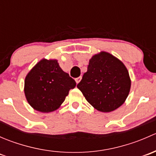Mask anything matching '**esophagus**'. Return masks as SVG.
Instances as JSON below:
<instances>
[{
	"label": "esophagus",
	"instance_id": "esophagus-1",
	"mask_svg": "<svg viewBox=\"0 0 156 156\" xmlns=\"http://www.w3.org/2000/svg\"><path fill=\"white\" fill-rule=\"evenodd\" d=\"M81 78H81V76H80V77H78V78H75V81H76V83H77V84H78V83H79L80 81H81Z\"/></svg>",
	"mask_w": 156,
	"mask_h": 156
}]
</instances>
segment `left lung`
Listing matches in <instances>:
<instances>
[{
    "mask_svg": "<svg viewBox=\"0 0 156 156\" xmlns=\"http://www.w3.org/2000/svg\"><path fill=\"white\" fill-rule=\"evenodd\" d=\"M130 85L125 64L111 53L101 51L90 59L87 71L77 87L94 108L109 112L125 103Z\"/></svg>",
    "mask_w": 156,
    "mask_h": 156,
    "instance_id": "left-lung-1",
    "label": "left lung"
}]
</instances>
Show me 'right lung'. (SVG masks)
<instances>
[{
  "mask_svg": "<svg viewBox=\"0 0 156 156\" xmlns=\"http://www.w3.org/2000/svg\"><path fill=\"white\" fill-rule=\"evenodd\" d=\"M75 86V80L60 68L57 59L44 58L26 75L24 93L34 110L48 113L60 107L69 90Z\"/></svg>",
  "mask_w": 156,
  "mask_h": 156,
  "instance_id": "1",
  "label": "right lung"
}]
</instances>
